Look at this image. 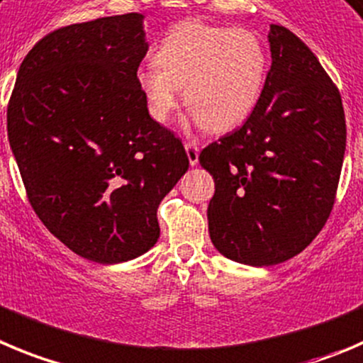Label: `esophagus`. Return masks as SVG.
<instances>
[{
	"label": "esophagus",
	"instance_id": "1",
	"mask_svg": "<svg viewBox=\"0 0 363 363\" xmlns=\"http://www.w3.org/2000/svg\"><path fill=\"white\" fill-rule=\"evenodd\" d=\"M186 154H188V159H189V164L195 166L199 162V148L195 143H186Z\"/></svg>",
	"mask_w": 363,
	"mask_h": 363
}]
</instances>
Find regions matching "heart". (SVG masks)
<instances>
[{
	"instance_id": "1",
	"label": "heart",
	"mask_w": 363,
	"mask_h": 363,
	"mask_svg": "<svg viewBox=\"0 0 363 363\" xmlns=\"http://www.w3.org/2000/svg\"><path fill=\"white\" fill-rule=\"evenodd\" d=\"M155 66L141 67L135 82L157 123H166L181 101L197 127L228 132L250 116L265 87L269 53L254 30L182 21L154 50Z\"/></svg>"
}]
</instances>
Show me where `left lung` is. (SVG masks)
Instances as JSON below:
<instances>
[{
    "label": "left lung",
    "mask_w": 363,
    "mask_h": 363,
    "mask_svg": "<svg viewBox=\"0 0 363 363\" xmlns=\"http://www.w3.org/2000/svg\"><path fill=\"white\" fill-rule=\"evenodd\" d=\"M256 109L199 155L215 179L209 236L233 262L269 267L306 249L330 218L345 152L340 91L306 44L279 25Z\"/></svg>",
    "instance_id": "obj_1"
}]
</instances>
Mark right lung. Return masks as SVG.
<instances>
[{"label":"right lung","mask_w":363,"mask_h":363,"mask_svg":"<svg viewBox=\"0 0 363 363\" xmlns=\"http://www.w3.org/2000/svg\"><path fill=\"white\" fill-rule=\"evenodd\" d=\"M147 52L141 13L57 28L25 57L6 107L35 215L67 249L105 265L154 247L159 204L189 166L135 82Z\"/></svg>","instance_id":"1"}]
</instances>
